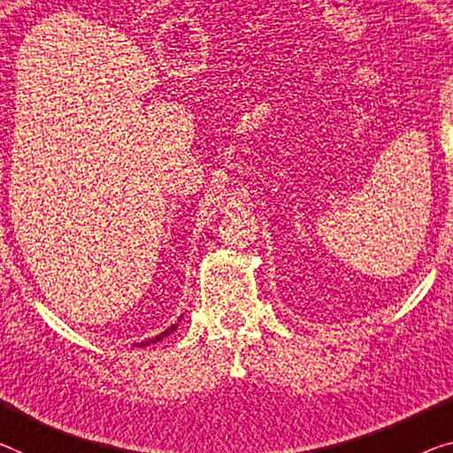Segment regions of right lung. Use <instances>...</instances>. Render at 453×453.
Instances as JSON below:
<instances>
[{"label": "right lung", "mask_w": 453, "mask_h": 453, "mask_svg": "<svg viewBox=\"0 0 453 453\" xmlns=\"http://www.w3.org/2000/svg\"><path fill=\"white\" fill-rule=\"evenodd\" d=\"M178 328V324H172L170 326V328L168 330H165V332H162V334H159V336H156V338H151V340H145V342H139L137 346H150V344H154V342H159V340H162V338H165V336H168V334H172L173 330H176Z\"/></svg>", "instance_id": "1"}]
</instances>
